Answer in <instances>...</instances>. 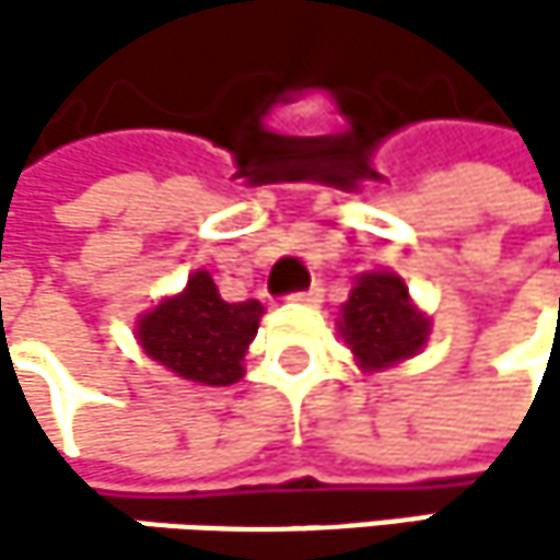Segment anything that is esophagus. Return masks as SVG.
<instances>
[{
    "instance_id": "1",
    "label": "esophagus",
    "mask_w": 560,
    "mask_h": 560,
    "mask_svg": "<svg viewBox=\"0 0 560 560\" xmlns=\"http://www.w3.org/2000/svg\"><path fill=\"white\" fill-rule=\"evenodd\" d=\"M320 298H324V288H320V284H311V288L291 294V301H298V304H317Z\"/></svg>"
}]
</instances>
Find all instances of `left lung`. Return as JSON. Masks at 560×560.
<instances>
[{
  "instance_id": "1",
  "label": "left lung",
  "mask_w": 560,
  "mask_h": 560,
  "mask_svg": "<svg viewBox=\"0 0 560 560\" xmlns=\"http://www.w3.org/2000/svg\"><path fill=\"white\" fill-rule=\"evenodd\" d=\"M340 334L366 370H386L421 350L428 320L411 307L398 276L370 272L353 284L343 304Z\"/></svg>"
}]
</instances>
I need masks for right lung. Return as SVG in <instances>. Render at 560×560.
<instances>
[{"label": "right lung", "instance_id": "right-lung-1", "mask_svg": "<svg viewBox=\"0 0 560 560\" xmlns=\"http://www.w3.org/2000/svg\"><path fill=\"white\" fill-rule=\"evenodd\" d=\"M262 304L220 298L207 272L139 320V340L152 360L200 386H230L243 376V357L259 330Z\"/></svg>", "mask_w": 560, "mask_h": 560}]
</instances>
